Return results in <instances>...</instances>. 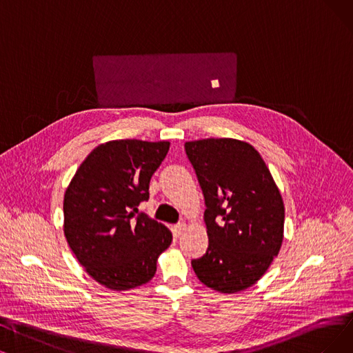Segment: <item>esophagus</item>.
Masks as SVG:
<instances>
[{
  "label": "esophagus",
  "mask_w": 353,
  "mask_h": 353,
  "mask_svg": "<svg viewBox=\"0 0 353 353\" xmlns=\"http://www.w3.org/2000/svg\"><path fill=\"white\" fill-rule=\"evenodd\" d=\"M185 228H187V224H185V223H178V224H175L174 228H172V232H174V234L178 237L182 232L185 230Z\"/></svg>",
  "instance_id": "1"
}]
</instances>
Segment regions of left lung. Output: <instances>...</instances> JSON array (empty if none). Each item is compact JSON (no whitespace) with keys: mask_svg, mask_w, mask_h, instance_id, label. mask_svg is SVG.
<instances>
[{"mask_svg":"<svg viewBox=\"0 0 353 353\" xmlns=\"http://www.w3.org/2000/svg\"><path fill=\"white\" fill-rule=\"evenodd\" d=\"M201 187L208 248L191 265L201 283L224 294L252 287L283 245L284 203L259 152L236 139L185 143Z\"/></svg>","mask_w":353,"mask_h":353,"instance_id":"8db88e82","label":"left lung"}]
</instances>
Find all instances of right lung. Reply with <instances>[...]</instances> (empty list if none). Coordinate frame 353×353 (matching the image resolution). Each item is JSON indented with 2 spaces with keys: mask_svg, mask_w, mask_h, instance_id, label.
Listing matches in <instances>:
<instances>
[{
  "mask_svg": "<svg viewBox=\"0 0 353 353\" xmlns=\"http://www.w3.org/2000/svg\"><path fill=\"white\" fill-rule=\"evenodd\" d=\"M169 142L125 139L97 146L81 163L63 199V232L79 263L101 285H143L172 242L162 223L139 213Z\"/></svg>",
  "mask_w": 353,
  "mask_h": 353,
  "instance_id": "right-lung-1",
  "label": "right lung"
}]
</instances>
